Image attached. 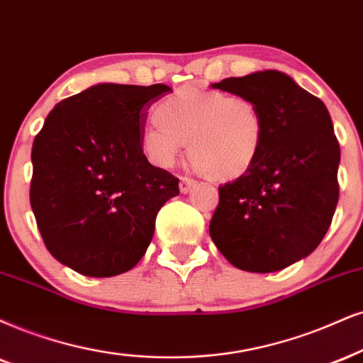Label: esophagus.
Returning <instances> with one entry per match:
<instances>
[{
  "mask_svg": "<svg viewBox=\"0 0 363 363\" xmlns=\"http://www.w3.org/2000/svg\"><path fill=\"white\" fill-rule=\"evenodd\" d=\"M195 180L194 178H189V177H182L180 178V191L182 194H189V191L191 190V186H195Z\"/></svg>",
  "mask_w": 363,
  "mask_h": 363,
  "instance_id": "1",
  "label": "esophagus"
}]
</instances>
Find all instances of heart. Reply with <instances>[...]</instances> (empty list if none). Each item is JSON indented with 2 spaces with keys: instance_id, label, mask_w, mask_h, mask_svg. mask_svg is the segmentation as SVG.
<instances>
[{
  "instance_id": "heart-1",
  "label": "heart",
  "mask_w": 363,
  "mask_h": 363,
  "mask_svg": "<svg viewBox=\"0 0 363 363\" xmlns=\"http://www.w3.org/2000/svg\"><path fill=\"white\" fill-rule=\"evenodd\" d=\"M155 118L141 133L147 158L172 167L186 141L195 167L216 180L247 172L266 134L261 107L242 94L180 87L156 106Z\"/></svg>"
}]
</instances>
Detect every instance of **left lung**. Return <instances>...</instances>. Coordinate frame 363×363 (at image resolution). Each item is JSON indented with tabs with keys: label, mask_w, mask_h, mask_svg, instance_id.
Returning a JSON list of instances; mask_svg holds the SVG:
<instances>
[{
	"label": "left lung",
	"mask_w": 363,
	"mask_h": 363,
	"mask_svg": "<svg viewBox=\"0 0 363 363\" xmlns=\"http://www.w3.org/2000/svg\"><path fill=\"white\" fill-rule=\"evenodd\" d=\"M212 87L257 102L266 134L252 167L218 186L210 237L239 269H284L318 247L337 208L340 145L332 118L318 97L277 70Z\"/></svg>",
	"instance_id": "1"
}]
</instances>
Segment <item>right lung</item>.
<instances>
[{"label":"right lung","mask_w":363,"mask_h":363,"mask_svg":"<svg viewBox=\"0 0 363 363\" xmlns=\"http://www.w3.org/2000/svg\"><path fill=\"white\" fill-rule=\"evenodd\" d=\"M164 84H97L60 101L31 147L30 203L48 252L70 269L111 277L133 269L178 178L143 153L150 106Z\"/></svg>","instance_id":"1"}]
</instances>
